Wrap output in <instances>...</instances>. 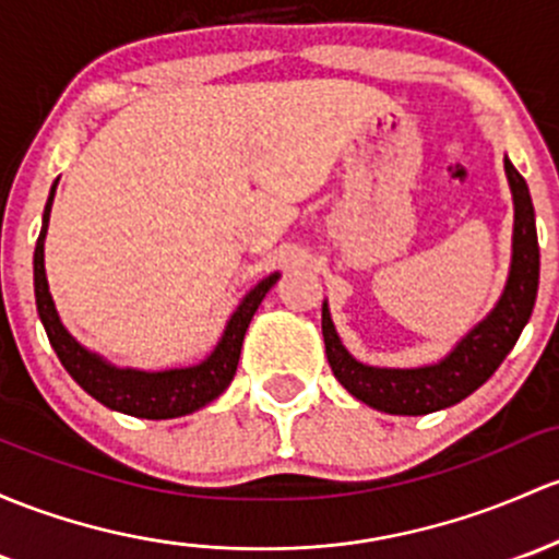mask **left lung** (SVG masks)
Returning a JSON list of instances; mask_svg holds the SVG:
<instances>
[{
	"label": "left lung",
	"mask_w": 559,
	"mask_h": 559,
	"mask_svg": "<svg viewBox=\"0 0 559 559\" xmlns=\"http://www.w3.org/2000/svg\"><path fill=\"white\" fill-rule=\"evenodd\" d=\"M503 170L514 202L512 263H509L507 285L493 309L464 338L455 341L445 357L421 368H378V365L359 362L341 344L330 306L322 301V338H325L328 362L352 397L392 416H426L477 392L496 373L503 357L514 349L536 306L542 255H538L536 213L525 178L507 157H503Z\"/></svg>",
	"instance_id": "8db88e82"
}]
</instances>
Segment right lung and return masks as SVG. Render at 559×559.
<instances>
[{"instance_id": "1", "label": "right lung", "mask_w": 559, "mask_h": 559, "mask_svg": "<svg viewBox=\"0 0 559 559\" xmlns=\"http://www.w3.org/2000/svg\"><path fill=\"white\" fill-rule=\"evenodd\" d=\"M58 181L61 178H56V183L50 186V197H47L45 213H41L37 250H34V298H37L39 320L45 325L50 346L56 349L63 368L69 370V376L85 389L90 397L98 400L100 405L124 413V416L152 418V421L189 416V413L200 411V407L218 400L231 383L234 373H237L239 352H242V341L245 333H248L250 320H253V314L263 298H266V293L277 285L280 272L258 280L245 293L242 301L237 304V309L226 320V328L221 333L215 349L202 362L165 370L119 368V365L109 362L104 354L87 349L85 344H80L66 330L61 314L56 309V301L50 296V285H47L45 272V237Z\"/></svg>"}]
</instances>
